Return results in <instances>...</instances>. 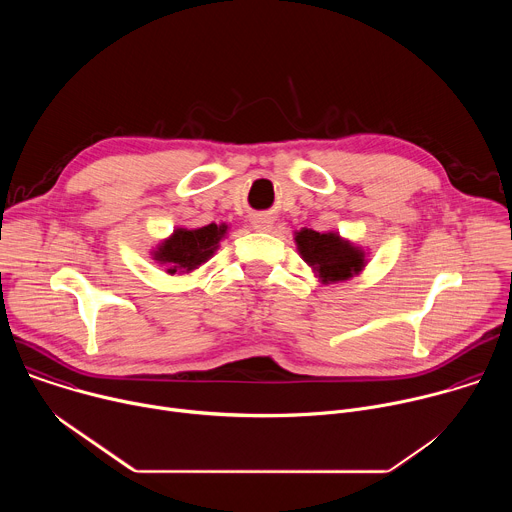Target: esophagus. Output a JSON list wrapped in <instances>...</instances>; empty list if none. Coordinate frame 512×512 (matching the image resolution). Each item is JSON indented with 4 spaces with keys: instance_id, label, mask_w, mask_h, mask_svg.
Masks as SVG:
<instances>
[{
    "instance_id": "obj_1",
    "label": "esophagus",
    "mask_w": 512,
    "mask_h": 512,
    "mask_svg": "<svg viewBox=\"0 0 512 512\" xmlns=\"http://www.w3.org/2000/svg\"><path fill=\"white\" fill-rule=\"evenodd\" d=\"M251 225H253L255 231L269 233L273 229V216H269V214H255L251 218Z\"/></svg>"
}]
</instances>
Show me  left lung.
Segmentation results:
<instances>
[{"mask_svg":"<svg viewBox=\"0 0 512 512\" xmlns=\"http://www.w3.org/2000/svg\"><path fill=\"white\" fill-rule=\"evenodd\" d=\"M296 245L302 259L314 269L322 283L346 281L364 267V251L344 241L336 233H318L302 229L296 233Z\"/></svg>","mask_w":512,"mask_h":512,"instance_id":"1","label":"left lung"}]
</instances>
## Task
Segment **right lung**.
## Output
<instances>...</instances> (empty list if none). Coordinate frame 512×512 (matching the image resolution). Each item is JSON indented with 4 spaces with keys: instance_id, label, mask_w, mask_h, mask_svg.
Masks as SVG:
<instances>
[{
    "instance_id": "add662e5",
    "label": "right lung",
    "mask_w": 512,
    "mask_h": 512,
    "mask_svg": "<svg viewBox=\"0 0 512 512\" xmlns=\"http://www.w3.org/2000/svg\"><path fill=\"white\" fill-rule=\"evenodd\" d=\"M227 233V225H206L200 229H176L154 251V259L166 265L168 273H190L206 263Z\"/></svg>"
}]
</instances>
